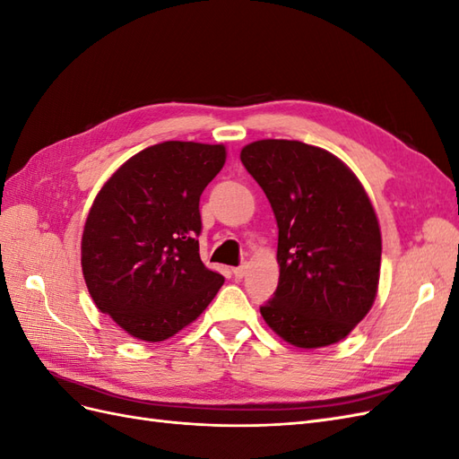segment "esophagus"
Returning <instances> with one entry per match:
<instances>
[{
  "label": "esophagus",
  "mask_w": 459,
  "mask_h": 459,
  "mask_svg": "<svg viewBox=\"0 0 459 459\" xmlns=\"http://www.w3.org/2000/svg\"><path fill=\"white\" fill-rule=\"evenodd\" d=\"M231 273L235 275V280H243V275L247 273V266H245V264H241V266L233 268V270H231Z\"/></svg>",
  "instance_id": "obj_1"
}]
</instances>
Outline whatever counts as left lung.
Wrapping results in <instances>:
<instances>
[{
  "instance_id": "1",
  "label": "left lung",
  "mask_w": 459,
  "mask_h": 459,
  "mask_svg": "<svg viewBox=\"0 0 459 459\" xmlns=\"http://www.w3.org/2000/svg\"><path fill=\"white\" fill-rule=\"evenodd\" d=\"M241 162L277 221L280 283L260 314L299 349L339 342L373 307L381 230L366 189L342 160L302 142L260 140Z\"/></svg>"
}]
</instances>
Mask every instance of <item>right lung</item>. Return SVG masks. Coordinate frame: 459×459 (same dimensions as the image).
Masks as SVG:
<instances>
[{"label":"right lung","mask_w":459,"mask_h":459,"mask_svg":"<svg viewBox=\"0 0 459 459\" xmlns=\"http://www.w3.org/2000/svg\"><path fill=\"white\" fill-rule=\"evenodd\" d=\"M224 145L162 142L137 152L97 193L82 233V272L95 307L128 335L169 339L224 285L199 256L204 187Z\"/></svg>","instance_id":"add662e5"}]
</instances>
